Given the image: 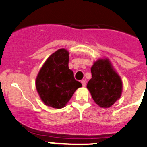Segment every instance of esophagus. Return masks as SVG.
Instances as JSON below:
<instances>
[{"label":"esophagus","instance_id":"esophagus-1","mask_svg":"<svg viewBox=\"0 0 147 147\" xmlns=\"http://www.w3.org/2000/svg\"><path fill=\"white\" fill-rule=\"evenodd\" d=\"M81 83L82 84V86H83V87H84L85 86H86V82H85V81H82V82H81Z\"/></svg>","mask_w":147,"mask_h":147}]
</instances>
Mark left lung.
<instances>
[{
	"label": "left lung",
	"instance_id": "left-lung-1",
	"mask_svg": "<svg viewBox=\"0 0 147 147\" xmlns=\"http://www.w3.org/2000/svg\"><path fill=\"white\" fill-rule=\"evenodd\" d=\"M92 79L86 88L97 105L102 108L111 107L121 97L123 82L110 60L99 58L91 68Z\"/></svg>",
	"mask_w": 147,
	"mask_h": 147
}]
</instances>
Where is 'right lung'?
Instances as JSON below:
<instances>
[{"label": "right lung", "mask_w": 147, "mask_h": 147, "mask_svg": "<svg viewBox=\"0 0 147 147\" xmlns=\"http://www.w3.org/2000/svg\"><path fill=\"white\" fill-rule=\"evenodd\" d=\"M69 53L65 48L50 55L36 78V89L45 105L62 108L66 105L76 90L82 85L74 77L68 68Z\"/></svg>", "instance_id": "1"}]
</instances>
